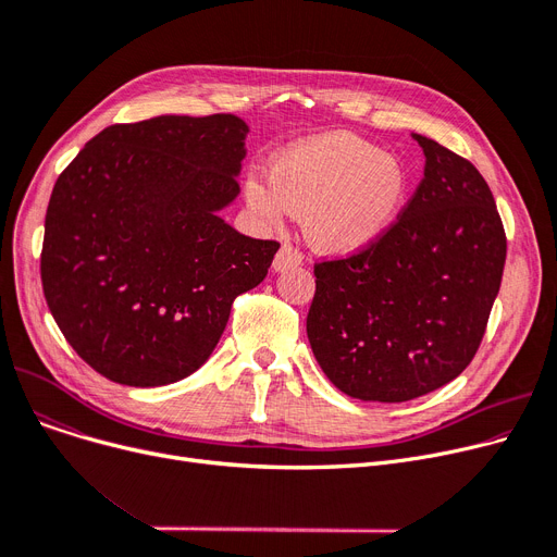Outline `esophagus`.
<instances>
[{"label":"esophagus","instance_id":"esophagus-1","mask_svg":"<svg viewBox=\"0 0 557 557\" xmlns=\"http://www.w3.org/2000/svg\"><path fill=\"white\" fill-rule=\"evenodd\" d=\"M302 263V255L294 248V246H282L280 252L275 255V261H273V271L275 273H284L288 269H296Z\"/></svg>","mask_w":557,"mask_h":557}]
</instances>
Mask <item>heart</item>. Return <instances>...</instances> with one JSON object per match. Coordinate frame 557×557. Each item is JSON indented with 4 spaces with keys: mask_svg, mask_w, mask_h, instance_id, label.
Segmentation results:
<instances>
[{
    "mask_svg": "<svg viewBox=\"0 0 557 557\" xmlns=\"http://www.w3.org/2000/svg\"><path fill=\"white\" fill-rule=\"evenodd\" d=\"M248 208L269 227L305 214L307 242L325 255H357L395 227L406 198L404 162L352 133L332 131L288 144L271 162V181L250 173Z\"/></svg>",
    "mask_w": 557,
    "mask_h": 557,
    "instance_id": "heart-1",
    "label": "heart"
}]
</instances>
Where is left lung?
Masks as SVG:
<instances>
[{
    "label": "left lung",
    "instance_id": "1",
    "mask_svg": "<svg viewBox=\"0 0 557 557\" xmlns=\"http://www.w3.org/2000/svg\"><path fill=\"white\" fill-rule=\"evenodd\" d=\"M424 178L372 248L315 263L313 357L345 395L408 401L470 366L502 286L506 232L479 169L424 135Z\"/></svg>",
    "mask_w": 557,
    "mask_h": 557
}]
</instances>
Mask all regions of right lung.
<instances>
[{
  "mask_svg": "<svg viewBox=\"0 0 557 557\" xmlns=\"http://www.w3.org/2000/svg\"><path fill=\"white\" fill-rule=\"evenodd\" d=\"M246 135L234 114L114 124L58 175L42 290L76 355L110 382L189 376L214 352L232 300L267 277L280 244L219 216L239 196Z\"/></svg>",
  "mask_w": 557,
  "mask_h": 557,
  "instance_id": "right-lung-1",
  "label": "right lung"
}]
</instances>
